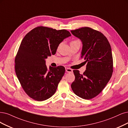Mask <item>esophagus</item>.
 I'll return each mask as SVG.
<instances>
[{
	"mask_svg": "<svg viewBox=\"0 0 128 128\" xmlns=\"http://www.w3.org/2000/svg\"><path fill=\"white\" fill-rule=\"evenodd\" d=\"M65 70H66V72H68V73L73 72V70L72 69L70 68H65Z\"/></svg>",
	"mask_w": 128,
	"mask_h": 128,
	"instance_id": "obj_1",
	"label": "esophagus"
}]
</instances>
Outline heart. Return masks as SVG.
<instances>
[{"mask_svg": "<svg viewBox=\"0 0 128 128\" xmlns=\"http://www.w3.org/2000/svg\"><path fill=\"white\" fill-rule=\"evenodd\" d=\"M76 42V41H73V42Z\"/></svg>", "mask_w": 128, "mask_h": 128, "instance_id": "1", "label": "heart"}]
</instances>
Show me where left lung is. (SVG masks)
<instances>
[{
	"label": "left lung",
	"instance_id": "1",
	"mask_svg": "<svg viewBox=\"0 0 128 128\" xmlns=\"http://www.w3.org/2000/svg\"><path fill=\"white\" fill-rule=\"evenodd\" d=\"M70 32L82 42L81 58L88 63L83 74L78 70H73L75 78L71 88L76 96L89 100L103 90L112 76L111 46L102 33L91 28L82 27Z\"/></svg>",
	"mask_w": 128,
	"mask_h": 128
}]
</instances>
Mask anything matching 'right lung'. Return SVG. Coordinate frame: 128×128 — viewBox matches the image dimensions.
<instances>
[{
	"mask_svg": "<svg viewBox=\"0 0 128 128\" xmlns=\"http://www.w3.org/2000/svg\"><path fill=\"white\" fill-rule=\"evenodd\" d=\"M70 36L65 30L40 26L22 40L15 58V71L24 90L34 100L44 101L55 93L65 69L62 66H50L48 69L45 59L54 55L59 44Z\"/></svg>",
	"mask_w": 128,
	"mask_h": 128,
	"instance_id": "add662e5",
	"label": "right lung"
}]
</instances>
